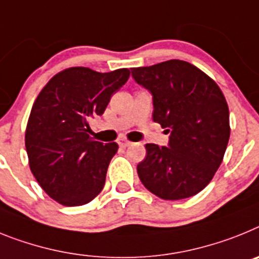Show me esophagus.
I'll use <instances>...</instances> for the list:
<instances>
[{"mask_svg": "<svg viewBox=\"0 0 259 259\" xmlns=\"http://www.w3.org/2000/svg\"><path fill=\"white\" fill-rule=\"evenodd\" d=\"M118 145H120V147H127V146L132 145V142L126 138H120L118 139Z\"/></svg>", "mask_w": 259, "mask_h": 259, "instance_id": "esophagus-1", "label": "esophagus"}]
</instances>
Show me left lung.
Wrapping results in <instances>:
<instances>
[{"label": "left lung", "mask_w": 259, "mask_h": 259, "mask_svg": "<svg viewBox=\"0 0 259 259\" xmlns=\"http://www.w3.org/2000/svg\"><path fill=\"white\" fill-rule=\"evenodd\" d=\"M137 83L154 96L155 122L170 133L169 146L146 145L138 176L161 199L177 201L208 185L229 141L228 104L215 80L194 65L169 60L133 67Z\"/></svg>", "instance_id": "left-lung-1"}]
</instances>
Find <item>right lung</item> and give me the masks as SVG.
Returning a JSON list of instances; mask_svg holds the SVG:
<instances>
[{
  "mask_svg": "<svg viewBox=\"0 0 259 259\" xmlns=\"http://www.w3.org/2000/svg\"><path fill=\"white\" fill-rule=\"evenodd\" d=\"M129 76V69L69 67L52 76L36 98L24 136L28 164L42 190L60 204L82 206L104 188L118 145L92 138L90 120L104 113Z\"/></svg>",
  "mask_w": 259,
  "mask_h": 259,
  "instance_id": "obj_1",
  "label": "right lung"
}]
</instances>
